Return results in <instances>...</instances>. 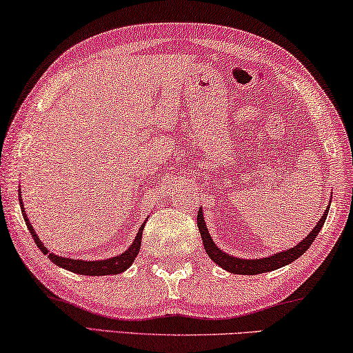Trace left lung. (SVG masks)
<instances>
[{
  "instance_id": "1",
  "label": "left lung",
  "mask_w": 353,
  "mask_h": 353,
  "mask_svg": "<svg viewBox=\"0 0 353 353\" xmlns=\"http://www.w3.org/2000/svg\"><path fill=\"white\" fill-rule=\"evenodd\" d=\"M328 210H330V205L327 207V210L323 211V216L321 218V221L317 222L316 227L311 230V233H309L306 238H303V241L298 243L296 246L263 259H238V257L230 256V254H225L222 249L216 246L208 233V227L205 224L202 208H199L197 225H199L200 235H202L205 251H207L210 259L213 260L214 263H218L221 268L230 271L233 274H260V273H268V271L278 270L281 267H284V265H289L290 262H294V260H296L298 257H301L303 254L307 251L309 246L312 245V241L316 240L319 232H321V229L323 227L325 219H327L328 216Z\"/></svg>"
}]
</instances>
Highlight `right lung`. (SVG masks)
Masks as SVG:
<instances>
[{"label": "right lung", "instance_id": "1", "mask_svg": "<svg viewBox=\"0 0 353 353\" xmlns=\"http://www.w3.org/2000/svg\"><path fill=\"white\" fill-rule=\"evenodd\" d=\"M19 200H20V208H21V214H23L25 224H26V227H28L31 236L34 238V243L37 245V248H39L41 251L52 260L53 263L58 265V267L66 268L69 271H72V273L85 274V276L120 274V273H123L124 270H128L129 267H131L135 257H137V254L140 251V241H142V235H143L145 222L142 225H140V229L137 232V235H135V240L132 241V245L129 246V249H126V251H124L123 254H120V256L104 259V260H93V262H91V260H79V259L74 260V259H69V257L55 256V254L48 252V249L44 245H42L41 238L36 235V232H34V229H32L28 216H26V213H25L23 203H21V195H20Z\"/></svg>", "mask_w": 353, "mask_h": 353}]
</instances>
